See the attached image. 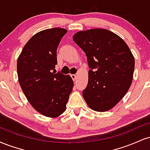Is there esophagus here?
Segmentation results:
<instances>
[{
    "label": "esophagus",
    "mask_w": 150,
    "mask_h": 150,
    "mask_svg": "<svg viewBox=\"0 0 150 150\" xmlns=\"http://www.w3.org/2000/svg\"><path fill=\"white\" fill-rule=\"evenodd\" d=\"M70 77H72V79H73L74 81L77 79V75H75V74H71V75H70Z\"/></svg>",
    "instance_id": "esophagus-1"
}]
</instances>
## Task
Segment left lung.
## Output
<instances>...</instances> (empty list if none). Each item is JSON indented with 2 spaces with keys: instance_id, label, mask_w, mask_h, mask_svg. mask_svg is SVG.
Here are the masks:
<instances>
[{
  "instance_id": "obj_1",
  "label": "left lung",
  "mask_w": 150,
  "mask_h": 150,
  "mask_svg": "<svg viewBox=\"0 0 150 150\" xmlns=\"http://www.w3.org/2000/svg\"><path fill=\"white\" fill-rule=\"evenodd\" d=\"M73 40L85 53L90 68L82 91L86 103L94 111L111 109L132 83L135 59L131 51L121 38L103 29L77 32Z\"/></svg>"
}]
</instances>
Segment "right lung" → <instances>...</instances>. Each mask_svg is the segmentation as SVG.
<instances>
[{
    "label": "right lung",
    "mask_w": 150,
    "mask_h": 150,
    "mask_svg": "<svg viewBox=\"0 0 150 150\" xmlns=\"http://www.w3.org/2000/svg\"><path fill=\"white\" fill-rule=\"evenodd\" d=\"M63 28L38 32L25 44L17 63L20 87L38 112L56 117L65 111L73 87L70 75L52 72L57 64V49L63 36Z\"/></svg>",
    "instance_id": "add662e5"
}]
</instances>
